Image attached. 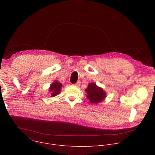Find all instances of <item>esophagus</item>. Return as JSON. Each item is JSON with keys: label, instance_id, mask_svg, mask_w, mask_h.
I'll return each mask as SVG.
<instances>
[{"label": "esophagus", "instance_id": "obj_1", "mask_svg": "<svg viewBox=\"0 0 155 155\" xmlns=\"http://www.w3.org/2000/svg\"><path fill=\"white\" fill-rule=\"evenodd\" d=\"M75 86H77V87H78V86H79L80 85V82H78L77 83H76L75 84H74Z\"/></svg>", "mask_w": 155, "mask_h": 155}]
</instances>
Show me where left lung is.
<instances>
[{"instance_id": "left-lung-1", "label": "left lung", "mask_w": 155, "mask_h": 155, "mask_svg": "<svg viewBox=\"0 0 155 155\" xmlns=\"http://www.w3.org/2000/svg\"><path fill=\"white\" fill-rule=\"evenodd\" d=\"M85 91L87 93L86 97L92 104H97L104 101L107 95L103 88L98 86L95 83H90L88 84Z\"/></svg>"}]
</instances>
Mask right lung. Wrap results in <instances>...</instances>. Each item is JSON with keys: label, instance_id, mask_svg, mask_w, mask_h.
I'll return each mask as SVG.
<instances>
[{"label": "right lung", "instance_id": "right-lung-1", "mask_svg": "<svg viewBox=\"0 0 155 155\" xmlns=\"http://www.w3.org/2000/svg\"><path fill=\"white\" fill-rule=\"evenodd\" d=\"M62 84L58 81H54L52 83L49 87L48 91L51 95V97H54L57 96V94L61 93L62 89Z\"/></svg>", "mask_w": 155, "mask_h": 155}]
</instances>
